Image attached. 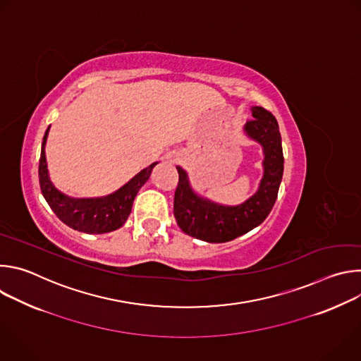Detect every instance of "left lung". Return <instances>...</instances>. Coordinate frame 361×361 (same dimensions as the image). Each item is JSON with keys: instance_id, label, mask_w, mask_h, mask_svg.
I'll return each mask as SVG.
<instances>
[{"instance_id": "obj_1", "label": "left lung", "mask_w": 361, "mask_h": 361, "mask_svg": "<svg viewBox=\"0 0 361 361\" xmlns=\"http://www.w3.org/2000/svg\"><path fill=\"white\" fill-rule=\"evenodd\" d=\"M251 111L252 118L245 123L244 131L262 144L264 152V174L259 190L243 204L231 207L220 205L197 195L190 187L187 173L177 167L174 217L185 234L207 243H226L260 226L270 214L283 178L281 135L277 120L270 111L263 107H251Z\"/></svg>"}]
</instances>
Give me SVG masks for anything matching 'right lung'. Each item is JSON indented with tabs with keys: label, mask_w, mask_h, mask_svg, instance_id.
Here are the masks:
<instances>
[{
	"label": "right lung",
	"mask_w": 361,
	"mask_h": 361,
	"mask_svg": "<svg viewBox=\"0 0 361 361\" xmlns=\"http://www.w3.org/2000/svg\"><path fill=\"white\" fill-rule=\"evenodd\" d=\"M48 130L49 127L47 128L42 140L38 177L41 192L51 210L64 224L81 233L102 234L120 228L131 213L138 190L149 178V174L157 163H152L147 169L141 170L127 184L110 195L98 198H73L59 191L49 180L44 149Z\"/></svg>",
	"instance_id": "1"
}]
</instances>
